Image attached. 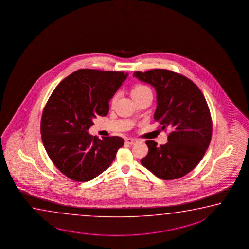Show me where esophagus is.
I'll use <instances>...</instances> for the list:
<instances>
[{"mask_svg": "<svg viewBox=\"0 0 249 249\" xmlns=\"http://www.w3.org/2000/svg\"><path fill=\"white\" fill-rule=\"evenodd\" d=\"M139 140L137 139H134V138H127L125 139V142L127 143H129V144H134V143H137Z\"/></svg>", "mask_w": 249, "mask_h": 249, "instance_id": "1", "label": "esophagus"}]
</instances>
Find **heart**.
<instances>
[{"mask_svg": "<svg viewBox=\"0 0 249 249\" xmlns=\"http://www.w3.org/2000/svg\"><path fill=\"white\" fill-rule=\"evenodd\" d=\"M148 93H152L151 89L144 85H136L131 89V95L134 99H137L139 97H143ZM117 99V95H114L111 98V104L113 105Z\"/></svg>", "mask_w": 249, "mask_h": 249, "instance_id": "obj_1", "label": "heart"}]
</instances>
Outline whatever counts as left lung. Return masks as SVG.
<instances>
[{"label": "left lung", "instance_id": "left-lung-1", "mask_svg": "<svg viewBox=\"0 0 249 249\" xmlns=\"http://www.w3.org/2000/svg\"><path fill=\"white\" fill-rule=\"evenodd\" d=\"M133 76L155 88L154 119L162 130H170L165 144L145 141L149 151L141 164L164 180L185 176L202 160L211 141L213 123L206 98L193 81L168 70L136 71Z\"/></svg>", "mask_w": 249, "mask_h": 249}]
</instances>
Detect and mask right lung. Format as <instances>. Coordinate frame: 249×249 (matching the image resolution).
Instances as JSON below:
<instances>
[{
	"label": "right lung",
	"mask_w": 249,
	"mask_h": 249,
	"mask_svg": "<svg viewBox=\"0 0 249 249\" xmlns=\"http://www.w3.org/2000/svg\"><path fill=\"white\" fill-rule=\"evenodd\" d=\"M128 73L82 69L55 87L43 109L42 143L53 164L75 181L91 180L113 162L124 140L88 133L93 119L109 112V101Z\"/></svg>",
	"instance_id": "1"
}]
</instances>
